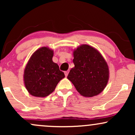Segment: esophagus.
I'll return each mask as SVG.
<instances>
[{"label":"esophagus","mask_w":135,"mask_h":135,"mask_svg":"<svg viewBox=\"0 0 135 135\" xmlns=\"http://www.w3.org/2000/svg\"><path fill=\"white\" fill-rule=\"evenodd\" d=\"M68 74H69V72H68V71H65V75L66 77L67 76Z\"/></svg>","instance_id":"esophagus-1"}]
</instances>
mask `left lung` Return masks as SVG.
I'll use <instances>...</instances> for the list:
<instances>
[{
	"label": "left lung",
	"instance_id": "obj_1",
	"mask_svg": "<svg viewBox=\"0 0 135 135\" xmlns=\"http://www.w3.org/2000/svg\"><path fill=\"white\" fill-rule=\"evenodd\" d=\"M74 66L68 79L83 97L100 94L107 84L109 70L104 58L96 49L84 44L74 51Z\"/></svg>",
	"mask_w": 135,
	"mask_h": 135
}]
</instances>
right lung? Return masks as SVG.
<instances>
[{"label": "right lung", "instance_id": "obj_1", "mask_svg": "<svg viewBox=\"0 0 135 135\" xmlns=\"http://www.w3.org/2000/svg\"><path fill=\"white\" fill-rule=\"evenodd\" d=\"M52 56L53 51L42 47L32 55L26 66L25 85L29 93L34 97H47L65 77L58 64L52 61Z\"/></svg>", "mask_w": 135, "mask_h": 135}]
</instances>
